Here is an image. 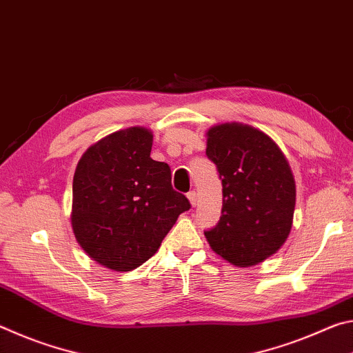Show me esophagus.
<instances>
[{
    "label": "esophagus",
    "mask_w": 353,
    "mask_h": 353,
    "mask_svg": "<svg viewBox=\"0 0 353 353\" xmlns=\"http://www.w3.org/2000/svg\"><path fill=\"white\" fill-rule=\"evenodd\" d=\"M187 198H188V201H190L191 207H196V205H198V194H196L194 191H190V193L187 194Z\"/></svg>",
    "instance_id": "1"
}]
</instances>
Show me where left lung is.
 <instances>
[{
    "label": "left lung",
    "mask_w": 353,
    "mask_h": 353,
    "mask_svg": "<svg viewBox=\"0 0 353 353\" xmlns=\"http://www.w3.org/2000/svg\"><path fill=\"white\" fill-rule=\"evenodd\" d=\"M205 154L223 182V210L204 232L207 241L232 265H259L283 246L292 227L296 182L288 160L270 135L236 121L208 129Z\"/></svg>",
    "instance_id": "obj_1"
}]
</instances>
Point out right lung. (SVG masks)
Returning a JSON list of instances; mask_svg holds the SVG:
<instances>
[{"label": "right lung", "instance_id": "1", "mask_svg": "<svg viewBox=\"0 0 353 353\" xmlns=\"http://www.w3.org/2000/svg\"><path fill=\"white\" fill-rule=\"evenodd\" d=\"M151 148V130L134 126L101 139L77 162L71 227L83 252L107 270L143 265L191 207Z\"/></svg>", "mask_w": 353, "mask_h": 353}]
</instances>
